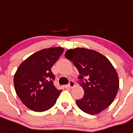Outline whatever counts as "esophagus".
I'll return each instance as SVG.
<instances>
[{
	"label": "esophagus",
	"instance_id": "34e87169",
	"mask_svg": "<svg viewBox=\"0 0 133 133\" xmlns=\"http://www.w3.org/2000/svg\"><path fill=\"white\" fill-rule=\"evenodd\" d=\"M68 85H69V87L70 88H72L75 86V83H74V81L70 80L69 81V84H68Z\"/></svg>",
	"mask_w": 133,
	"mask_h": 133
}]
</instances>
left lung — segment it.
Listing matches in <instances>:
<instances>
[{"mask_svg": "<svg viewBox=\"0 0 133 133\" xmlns=\"http://www.w3.org/2000/svg\"><path fill=\"white\" fill-rule=\"evenodd\" d=\"M64 57L72 62L79 72V82L84 90L83 98L76 104L83 112L97 114L108 108L119 89L118 76L106 57L85 48L68 50Z\"/></svg>", "mask_w": 133, "mask_h": 133, "instance_id": "left-lung-1", "label": "left lung"}]
</instances>
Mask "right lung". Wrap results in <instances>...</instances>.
<instances>
[{"instance_id": "add662e5", "label": "right lung", "mask_w": 133, "mask_h": 133, "mask_svg": "<svg viewBox=\"0 0 133 133\" xmlns=\"http://www.w3.org/2000/svg\"><path fill=\"white\" fill-rule=\"evenodd\" d=\"M63 48L44 49L32 54L17 69L14 78L17 96L27 108L44 112L55 105L62 90L55 87L51 69L63 54Z\"/></svg>"}]
</instances>
